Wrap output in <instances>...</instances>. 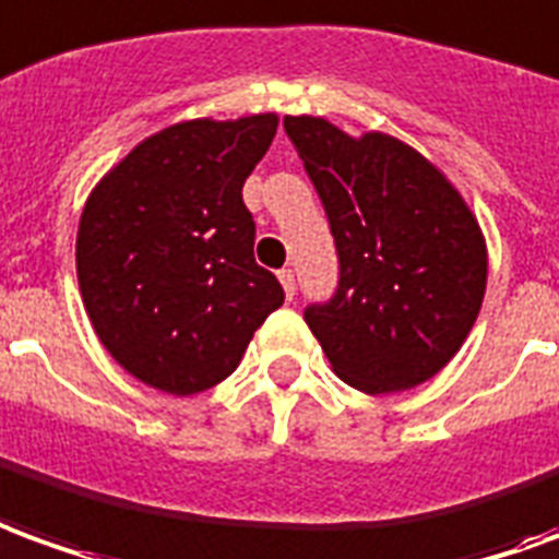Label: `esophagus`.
<instances>
[{"instance_id":"obj_1","label":"esophagus","mask_w":559,"mask_h":559,"mask_svg":"<svg viewBox=\"0 0 559 559\" xmlns=\"http://www.w3.org/2000/svg\"><path fill=\"white\" fill-rule=\"evenodd\" d=\"M280 276V283H283V292H286V298L292 300L295 298V273L288 271V267H283V271L276 273Z\"/></svg>"}]
</instances>
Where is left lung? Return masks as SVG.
Returning a JSON list of instances; mask_svg holds the SVG:
<instances>
[{
	"label": "left lung",
	"mask_w": 559,
	"mask_h": 559,
	"mask_svg": "<svg viewBox=\"0 0 559 559\" xmlns=\"http://www.w3.org/2000/svg\"><path fill=\"white\" fill-rule=\"evenodd\" d=\"M322 198L340 286L304 312L343 382L406 391L461 352L485 300L488 247L476 213L437 165L385 132L352 138L324 117H286Z\"/></svg>",
	"instance_id": "obj_1"
}]
</instances>
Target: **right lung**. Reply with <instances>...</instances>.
<instances>
[{
	"instance_id": "add662e5",
	"label": "right lung",
	"mask_w": 559,
	"mask_h": 559,
	"mask_svg": "<svg viewBox=\"0 0 559 559\" xmlns=\"http://www.w3.org/2000/svg\"><path fill=\"white\" fill-rule=\"evenodd\" d=\"M280 117L186 120L150 134L83 204L78 283L102 346L165 394L237 370L283 286L255 264L243 183Z\"/></svg>"
}]
</instances>
